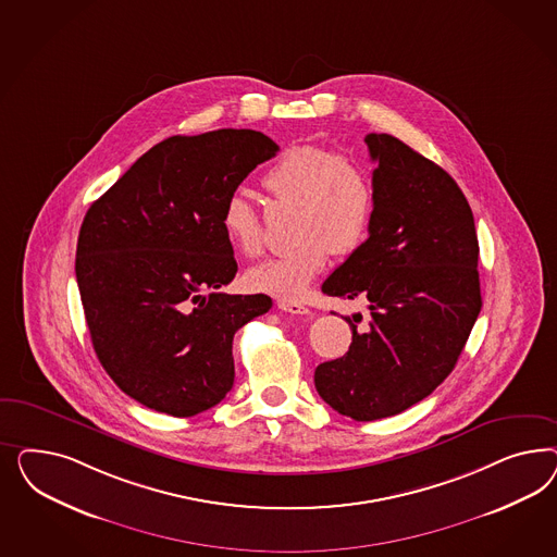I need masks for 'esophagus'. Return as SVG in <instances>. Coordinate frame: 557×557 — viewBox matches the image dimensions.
<instances>
[{"label": "esophagus", "instance_id": "esophagus-1", "mask_svg": "<svg viewBox=\"0 0 557 557\" xmlns=\"http://www.w3.org/2000/svg\"><path fill=\"white\" fill-rule=\"evenodd\" d=\"M277 308L280 310H284V312H289V314H310V308L308 306H304L300 302H294V300H280L277 302Z\"/></svg>", "mask_w": 557, "mask_h": 557}]
</instances>
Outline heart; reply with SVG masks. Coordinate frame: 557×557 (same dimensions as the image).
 <instances>
[{
	"mask_svg": "<svg viewBox=\"0 0 557 557\" xmlns=\"http://www.w3.org/2000/svg\"><path fill=\"white\" fill-rule=\"evenodd\" d=\"M261 186L273 202L296 208V243L286 253L251 268L247 284L255 292L294 300L324 270L333 251L354 253L366 240L375 214V184L370 169L351 154L298 145L265 171ZM222 228L238 253L249 259L263 253L261 219L247 198L235 194L226 200Z\"/></svg>",
	"mask_w": 557,
	"mask_h": 557,
	"instance_id": "b5f03b06",
	"label": "heart"
}]
</instances>
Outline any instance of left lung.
<instances>
[{
  "mask_svg": "<svg viewBox=\"0 0 557 557\" xmlns=\"http://www.w3.org/2000/svg\"><path fill=\"white\" fill-rule=\"evenodd\" d=\"M375 184L370 236L322 294L366 300L345 317L349 351L314 371L322 400L354 421L394 417L454 371L482 308L473 214L454 177L396 136H366Z\"/></svg>",
  "mask_w": 557,
  "mask_h": 557,
  "instance_id": "8db88e82",
  "label": "left lung"
}]
</instances>
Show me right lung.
<instances>
[{"mask_svg": "<svg viewBox=\"0 0 557 557\" xmlns=\"http://www.w3.org/2000/svg\"><path fill=\"white\" fill-rule=\"evenodd\" d=\"M280 147L247 128L171 136L89 206L75 275L103 370L157 412L194 417L235 382L233 337L265 314V294L231 296L226 200Z\"/></svg>", "mask_w": 557, "mask_h": 557, "instance_id": "1", "label": "right lung"}]
</instances>
